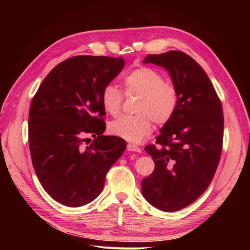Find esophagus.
I'll return each mask as SVG.
<instances>
[{
    "label": "esophagus",
    "instance_id": "esophagus-1",
    "mask_svg": "<svg viewBox=\"0 0 250 250\" xmlns=\"http://www.w3.org/2000/svg\"><path fill=\"white\" fill-rule=\"evenodd\" d=\"M127 150L130 151V152H141V148L137 145H133V144H128Z\"/></svg>",
    "mask_w": 250,
    "mask_h": 250
}]
</instances>
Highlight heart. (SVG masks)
Returning a JSON list of instances; mask_svg holds the SVG:
<instances>
[{
    "label": "heart",
    "mask_w": 250,
    "mask_h": 250,
    "mask_svg": "<svg viewBox=\"0 0 250 250\" xmlns=\"http://www.w3.org/2000/svg\"><path fill=\"white\" fill-rule=\"evenodd\" d=\"M125 94L139 96L135 105L138 115L124 116L109 125L116 137L131 143H140L152 131V121L163 126L174 117L178 106V93L163 75L147 66H141L127 74L123 79ZM123 94L113 84L105 85L101 92V104L108 115L117 117L121 112Z\"/></svg>",
    "instance_id": "1"
}]
</instances>
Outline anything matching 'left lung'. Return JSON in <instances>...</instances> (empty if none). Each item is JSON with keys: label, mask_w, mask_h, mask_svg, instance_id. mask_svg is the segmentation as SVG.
Returning a JSON list of instances; mask_svg holds the SVG:
<instances>
[{"label": "left lung", "mask_w": 250, "mask_h": 250, "mask_svg": "<svg viewBox=\"0 0 250 250\" xmlns=\"http://www.w3.org/2000/svg\"><path fill=\"white\" fill-rule=\"evenodd\" d=\"M143 62L167 70L178 93L175 115L160 130L156 145L145 147L155 168L142 180L146 200L171 213L197 200L215 175L223 142L222 105L207 73L186 53L149 54Z\"/></svg>", "instance_id": "8db88e82"}]
</instances>
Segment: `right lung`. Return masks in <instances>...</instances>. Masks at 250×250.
Instances as JSON below:
<instances>
[{
    "mask_svg": "<svg viewBox=\"0 0 250 250\" xmlns=\"http://www.w3.org/2000/svg\"><path fill=\"white\" fill-rule=\"evenodd\" d=\"M125 64L122 57L74 56L43 79L29 111V147L42 188L66 207L96 199L126 142L103 135L101 92ZM94 138L88 146L86 135Z\"/></svg>",
    "mask_w": 250,
    "mask_h": 250,
    "instance_id": "1",
    "label": "right lung"
}]
</instances>
